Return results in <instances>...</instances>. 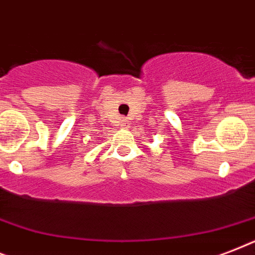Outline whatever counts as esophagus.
<instances>
[{
  "label": "esophagus",
  "instance_id": "34e87169",
  "mask_svg": "<svg viewBox=\"0 0 255 255\" xmlns=\"http://www.w3.org/2000/svg\"><path fill=\"white\" fill-rule=\"evenodd\" d=\"M120 126L123 128H127L128 127V123H127V120H122V123H120Z\"/></svg>",
  "mask_w": 255,
  "mask_h": 255
}]
</instances>
